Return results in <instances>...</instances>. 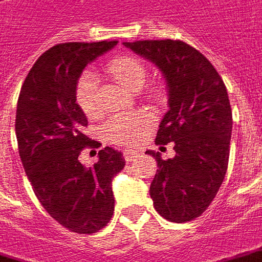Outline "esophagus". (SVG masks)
I'll return each mask as SVG.
<instances>
[{
	"instance_id": "1",
	"label": "esophagus",
	"mask_w": 262,
	"mask_h": 262,
	"mask_svg": "<svg viewBox=\"0 0 262 262\" xmlns=\"http://www.w3.org/2000/svg\"><path fill=\"white\" fill-rule=\"evenodd\" d=\"M124 159L127 160V162H133L137 156H138V150H134V149H125L123 152Z\"/></svg>"
}]
</instances>
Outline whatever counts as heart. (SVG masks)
<instances>
[{
	"instance_id": "b5f03b06",
	"label": "heart",
	"mask_w": 262,
	"mask_h": 262,
	"mask_svg": "<svg viewBox=\"0 0 262 262\" xmlns=\"http://www.w3.org/2000/svg\"><path fill=\"white\" fill-rule=\"evenodd\" d=\"M106 70L110 75L128 89L137 91L146 81V68L135 57L120 55L114 57L106 64ZM97 93H99V79L96 74L85 72L79 78L76 85V103L81 110L89 117H95L99 114L97 104ZM150 95L160 97L162 91L159 88H152ZM152 124V118L146 113H129L120 114L108 120L103 127L104 137L118 145H133L141 139L146 129Z\"/></svg>"
}]
</instances>
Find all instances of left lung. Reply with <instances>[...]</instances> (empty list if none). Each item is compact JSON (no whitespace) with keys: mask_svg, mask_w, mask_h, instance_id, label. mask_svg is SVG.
<instances>
[{"mask_svg":"<svg viewBox=\"0 0 262 262\" xmlns=\"http://www.w3.org/2000/svg\"><path fill=\"white\" fill-rule=\"evenodd\" d=\"M154 62L167 83L169 110L162 118L156 145L174 142V158L158 162L149 194L160 216L176 223L192 221L219 191L229 162L232 108L222 78L211 62L181 40L123 43Z\"/></svg>","mask_w":262,"mask_h":262,"instance_id":"obj_1","label":"left lung"}]
</instances>
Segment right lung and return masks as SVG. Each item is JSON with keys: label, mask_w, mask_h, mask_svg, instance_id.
Here are the masks:
<instances>
[{"label": "right lung", "mask_w": 262, "mask_h": 262, "mask_svg": "<svg viewBox=\"0 0 262 262\" xmlns=\"http://www.w3.org/2000/svg\"><path fill=\"white\" fill-rule=\"evenodd\" d=\"M117 41L61 43L40 55L25 79L15 131L19 156L40 204L71 232L92 234L113 216L112 181L123 170V154L106 146L91 167L79 162L89 142L85 113L76 103L83 68Z\"/></svg>", "instance_id": "add662e5"}]
</instances>
